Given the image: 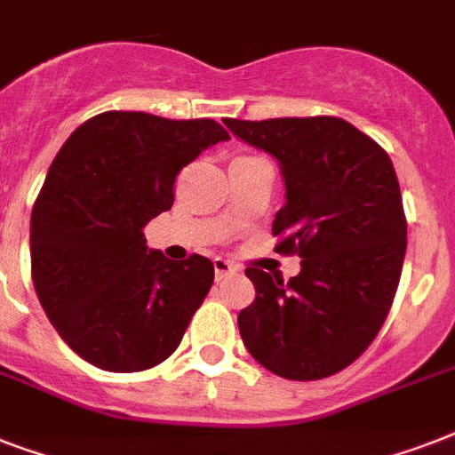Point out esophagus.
Masks as SVG:
<instances>
[{
  "mask_svg": "<svg viewBox=\"0 0 455 455\" xmlns=\"http://www.w3.org/2000/svg\"><path fill=\"white\" fill-rule=\"evenodd\" d=\"M235 271H238V267L228 262V259H221V257L214 259V274H217V278H224L228 274H235Z\"/></svg>",
  "mask_w": 455,
  "mask_h": 455,
  "instance_id": "esophagus-1",
  "label": "esophagus"
}]
</instances>
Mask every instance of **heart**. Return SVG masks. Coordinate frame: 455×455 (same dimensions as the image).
Returning a JSON list of instances; mask_svg holds the SVG:
<instances>
[{
	"label": "heart",
	"mask_w": 455,
	"mask_h": 455,
	"mask_svg": "<svg viewBox=\"0 0 455 455\" xmlns=\"http://www.w3.org/2000/svg\"><path fill=\"white\" fill-rule=\"evenodd\" d=\"M243 157H245V156H243Z\"/></svg>",
	"instance_id": "b5f03b06"
}]
</instances>
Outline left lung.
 <instances>
[{
    "label": "left lung",
    "instance_id": "obj_1",
    "mask_svg": "<svg viewBox=\"0 0 455 455\" xmlns=\"http://www.w3.org/2000/svg\"><path fill=\"white\" fill-rule=\"evenodd\" d=\"M224 124L281 163L285 205L271 228L274 250L302 259L288 283L259 267L245 269L257 295L238 314L243 342L288 380L339 373L375 339L402 278L406 214L395 164L342 117Z\"/></svg>",
    "mask_w": 455,
    "mask_h": 455
}]
</instances>
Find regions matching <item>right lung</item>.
<instances>
[{"mask_svg":"<svg viewBox=\"0 0 455 455\" xmlns=\"http://www.w3.org/2000/svg\"><path fill=\"white\" fill-rule=\"evenodd\" d=\"M227 139L210 117L106 110L53 157L32 205V283L56 332L92 366L146 371L184 338L214 267L148 250L144 227L172 207L181 167Z\"/></svg>","mask_w":455,"mask_h":455,"instance_id":"right-lung-1","label":"right lung"}]
</instances>
